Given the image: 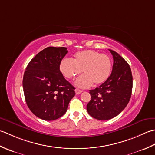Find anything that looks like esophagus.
I'll return each instance as SVG.
<instances>
[{
    "instance_id": "obj_1",
    "label": "esophagus",
    "mask_w": 155,
    "mask_h": 155,
    "mask_svg": "<svg viewBox=\"0 0 155 155\" xmlns=\"http://www.w3.org/2000/svg\"><path fill=\"white\" fill-rule=\"evenodd\" d=\"M82 91H81V90H79V89H75V93H76V94H81V93H82Z\"/></svg>"
}]
</instances>
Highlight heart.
Wrapping results in <instances>:
<instances>
[{
  "label": "heart",
  "mask_w": 155,
  "mask_h": 155,
  "mask_svg": "<svg viewBox=\"0 0 155 155\" xmlns=\"http://www.w3.org/2000/svg\"><path fill=\"white\" fill-rule=\"evenodd\" d=\"M59 70L68 79H73L81 71L83 72L75 81L76 86L88 88L103 84L110 77L112 61L107 54L93 50L78 52L73 58H63L59 64Z\"/></svg>",
  "instance_id": "heart-1"
}]
</instances>
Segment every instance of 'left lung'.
Here are the masks:
<instances>
[{
  "label": "left lung",
  "mask_w": 155,
  "mask_h": 155,
  "mask_svg": "<svg viewBox=\"0 0 155 155\" xmlns=\"http://www.w3.org/2000/svg\"><path fill=\"white\" fill-rule=\"evenodd\" d=\"M113 57L111 74L101 86L90 91L91 101L88 113L100 120H107L120 114L130 101L133 88V76L130 66L124 59L108 49Z\"/></svg>",
  "instance_id": "obj_1"
}]
</instances>
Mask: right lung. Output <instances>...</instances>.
<instances>
[{
	"instance_id": "obj_1",
	"label": "right lung",
	"mask_w": 155,
	"mask_h": 155,
	"mask_svg": "<svg viewBox=\"0 0 155 155\" xmlns=\"http://www.w3.org/2000/svg\"><path fill=\"white\" fill-rule=\"evenodd\" d=\"M67 52L66 47L43 49L29 62L23 76L26 103L32 113L42 120L61 117L75 95L74 87L59 70Z\"/></svg>"
}]
</instances>
